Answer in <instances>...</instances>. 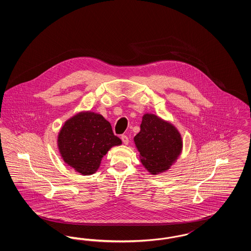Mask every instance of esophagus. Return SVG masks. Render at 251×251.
Returning a JSON list of instances; mask_svg holds the SVG:
<instances>
[{
  "label": "esophagus",
  "instance_id": "34e87169",
  "mask_svg": "<svg viewBox=\"0 0 251 251\" xmlns=\"http://www.w3.org/2000/svg\"><path fill=\"white\" fill-rule=\"evenodd\" d=\"M121 140H122V142H123L124 145H128V143H129V138H128V136L125 135V134L121 135Z\"/></svg>",
  "mask_w": 251,
  "mask_h": 251
}]
</instances>
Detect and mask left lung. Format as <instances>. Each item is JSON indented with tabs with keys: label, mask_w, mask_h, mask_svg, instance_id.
<instances>
[{
	"label": "left lung",
	"mask_w": 251,
	"mask_h": 251,
	"mask_svg": "<svg viewBox=\"0 0 251 251\" xmlns=\"http://www.w3.org/2000/svg\"><path fill=\"white\" fill-rule=\"evenodd\" d=\"M140 161L151 174L167 171L178 160L182 151V139L178 129L169 121L154 114H145L140 131L133 137Z\"/></svg>",
	"instance_id": "8db88e82"
}]
</instances>
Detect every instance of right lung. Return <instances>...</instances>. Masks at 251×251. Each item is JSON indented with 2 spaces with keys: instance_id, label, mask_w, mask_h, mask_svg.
<instances>
[{
  "instance_id": "add662e5",
  "label": "right lung",
  "mask_w": 251,
  "mask_h": 251,
  "mask_svg": "<svg viewBox=\"0 0 251 251\" xmlns=\"http://www.w3.org/2000/svg\"><path fill=\"white\" fill-rule=\"evenodd\" d=\"M121 144L110 122L91 111L80 112L67 120L57 136L61 158L82 175L94 174L109 150Z\"/></svg>"
}]
</instances>
